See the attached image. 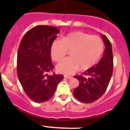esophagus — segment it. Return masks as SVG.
<instances>
[{
	"mask_svg": "<svg viewBox=\"0 0 130 130\" xmlns=\"http://www.w3.org/2000/svg\"><path fill=\"white\" fill-rule=\"evenodd\" d=\"M64 77H65V78H67V79H72V78H73V77H71V76H67V75H65L64 76Z\"/></svg>",
	"mask_w": 130,
	"mask_h": 130,
	"instance_id": "1",
	"label": "esophagus"
}]
</instances>
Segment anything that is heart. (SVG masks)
Returning a JSON list of instances; mask_svg holds the SVG:
<instances>
[{
    "label": "heart",
    "instance_id": "heart-1",
    "mask_svg": "<svg viewBox=\"0 0 130 130\" xmlns=\"http://www.w3.org/2000/svg\"><path fill=\"white\" fill-rule=\"evenodd\" d=\"M104 50L103 40L97 36L82 31L70 32L53 41L51 57L54 61H61L70 51V57L64 59L57 66L58 72L71 75L80 69L87 70L94 67L101 57Z\"/></svg>",
    "mask_w": 130,
    "mask_h": 130
}]
</instances>
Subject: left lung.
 I'll return each mask as SVG.
<instances>
[{"label":"left lung","instance_id":"left-lung-1","mask_svg":"<svg viewBox=\"0 0 130 130\" xmlns=\"http://www.w3.org/2000/svg\"><path fill=\"white\" fill-rule=\"evenodd\" d=\"M101 36L105 44L102 58L97 65L85 71L82 73L83 75L74 76V78L78 80L80 84L73 90V95L82 103H93L99 99L107 89L112 74V46L106 36Z\"/></svg>","mask_w":130,"mask_h":130}]
</instances>
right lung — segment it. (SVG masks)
<instances>
[{"label": "right lung", "mask_w": 130, "mask_h": 130, "mask_svg": "<svg viewBox=\"0 0 130 130\" xmlns=\"http://www.w3.org/2000/svg\"><path fill=\"white\" fill-rule=\"evenodd\" d=\"M59 32L56 27L35 26L25 34L18 48V78L27 96L36 103L50 100L63 78L62 75L48 74L55 68L50 49Z\"/></svg>", "instance_id": "1"}]
</instances>
